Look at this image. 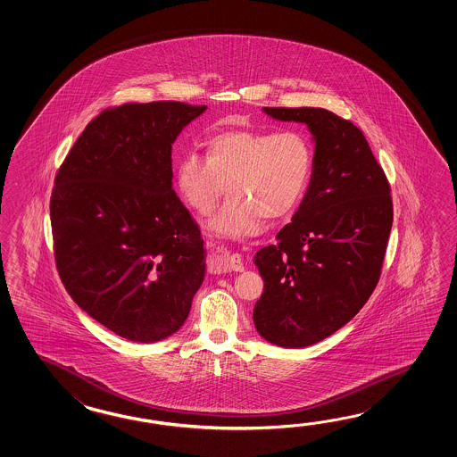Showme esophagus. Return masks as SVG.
<instances>
[{"mask_svg":"<svg viewBox=\"0 0 457 457\" xmlns=\"http://www.w3.org/2000/svg\"><path fill=\"white\" fill-rule=\"evenodd\" d=\"M211 268L215 272L243 271L245 266H243L242 254L215 250L211 258Z\"/></svg>","mask_w":457,"mask_h":457,"instance_id":"esophagus-1","label":"esophagus"}]
</instances>
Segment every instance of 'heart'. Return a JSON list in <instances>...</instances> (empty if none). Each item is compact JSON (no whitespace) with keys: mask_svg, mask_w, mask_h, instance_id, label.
Instances as JSON below:
<instances>
[{"mask_svg":"<svg viewBox=\"0 0 457 457\" xmlns=\"http://www.w3.org/2000/svg\"><path fill=\"white\" fill-rule=\"evenodd\" d=\"M313 150L301 130H225L211 137L205 156L189 152L176 168L186 204L209 215L230 189L227 204L209 220L219 237L243 240L262 232L264 217L282 219L297 207L311 181Z\"/></svg>","mask_w":457,"mask_h":457,"instance_id":"1","label":"heart"}]
</instances>
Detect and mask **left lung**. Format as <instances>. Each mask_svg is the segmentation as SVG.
Here are the masks:
<instances>
[{
    "mask_svg": "<svg viewBox=\"0 0 457 457\" xmlns=\"http://www.w3.org/2000/svg\"><path fill=\"white\" fill-rule=\"evenodd\" d=\"M262 111L309 127L315 152L291 224L254 254L264 289L253 321L272 345L305 348L340 330L376 289L394 219L390 186L350 120L321 107Z\"/></svg>",
    "mask_w": 457,
    "mask_h": 457,
    "instance_id": "1",
    "label": "left lung"
}]
</instances>
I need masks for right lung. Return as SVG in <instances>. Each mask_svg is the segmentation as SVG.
Masks as SVG:
<instances>
[{
  "instance_id": "1",
  "label": "right lung",
  "mask_w": 457,
  "mask_h": 457,
  "mask_svg": "<svg viewBox=\"0 0 457 457\" xmlns=\"http://www.w3.org/2000/svg\"><path fill=\"white\" fill-rule=\"evenodd\" d=\"M205 109L178 101L106 109L55 176L60 279L79 309L126 340L171 337L204 281V240L173 191L171 145Z\"/></svg>"
}]
</instances>
